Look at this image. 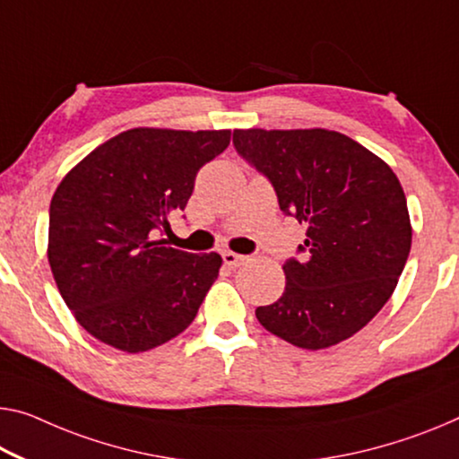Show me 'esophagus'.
<instances>
[{
  "mask_svg": "<svg viewBox=\"0 0 459 459\" xmlns=\"http://www.w3.org/2000/svg\"><path fill=\"white\" fill-rule=\"evenodd\" d=\"M221 256H223V263L228 266H239V264H244L246 260H248V256H244V254H236L231 250H225Z\"/></svg>",
  "mask_w": 459,
  "mask_h": 459,
  "instance_id": "1",
  "label": "esophagus"
}]
</instances>
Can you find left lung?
Wrapping results in <instances>:
<instances>
[{
	"label": "left lung",
	"mask_w": 459,
	"mask_h": 459,
	"mask_svg": "<svg viewBox=\"0 0 459 459\" xmlns=\"http://www.w3.org/2000/svg\"><path fill=\"white\" fill-rule=\"evenodd\" d=\"M234 147L271 180L281 211L307 223L303 256L283 264L285 291L256 307L258 322L299 349L347 341L392 298L411 252L396 174L328 129H236Z\"/></svg>",
	"instance_id": "8db88e82"
}]
</instances>
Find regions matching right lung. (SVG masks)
<instances>
[{
	"label": "right lung",
	"mask_w": 459,
	"mask_h": 459,
	"mask_svg": "<svg viewBox=\"0 0 459 459\" xmlns=\"http://www.w3.org/2000/svg\"><path fill=\"white\" fill-rule=\"evenodd\" d=\"M231 131L139 126L98 145L61 180L48 211V264L75 320L104 344L143 352L190 326L220 274L217 252L166 246L196 172Z\"/></svg>",
	"instance_id": "obj_1"
}]
</instances>
